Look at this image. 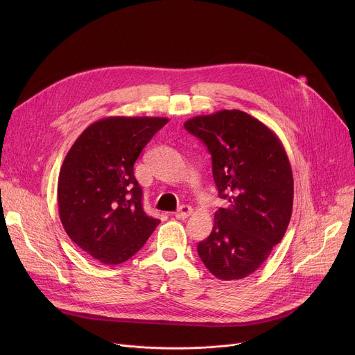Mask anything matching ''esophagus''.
Segmentation results:
<instances>
[{"mask_svg":"<svg viewBox=\"0 0 355 355\" xmlns=\"http://www.w3.org/2000/svg\"><path fill=\"white\" fill-rule=\"evenodd\" d=\"M191 214H192V208L188 207V205H182V207H180V209L175 212V218L184 220V219H187Z\"/></svg>","mask_w":355,"mask_h":355,"instance_id":"esophagus-1","label":"esophagus"}]
</instances>
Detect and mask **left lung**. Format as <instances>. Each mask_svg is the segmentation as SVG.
<instances>
[{"instance_id":"obj_1","label":"left lung","mask_w":355,"mask_h":355,"mask_svg":"<svg viewBox=\"0 0 355 355\" xmlns=\"http://www.w3.org/2000/svg\"><path fill=\"white\" fill-rule=\"evenodd\" d=\"M184 128L205 143L219 196L229 207L215 212L198 254L219 279L251 275L271 254L291 220L293 177L277 135L239 110L195 116Z\"/></svg>"}]
</instances>
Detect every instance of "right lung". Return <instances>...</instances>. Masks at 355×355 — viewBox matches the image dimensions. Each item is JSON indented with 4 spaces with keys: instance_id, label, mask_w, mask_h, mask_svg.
Listing matches in <instances>:
<instances>
[{
    "instance_id": "1",
    "label": "right lung",
    "mask_w": 355,
    "mask_h": 355,
    "mask_svg": "<svg viewBox=\"0 0 355 355\" xmlns=\"http://www.w3.org/2000/svg\"><path fill=\"white\" fill-rule=\"evenodd\" d=\"M167 118L110 116L74 141L58 182L62 225L88 256L107 266L129 260L160 223L141 207L133 166Z\"/></svg>"
}]
</instances>
